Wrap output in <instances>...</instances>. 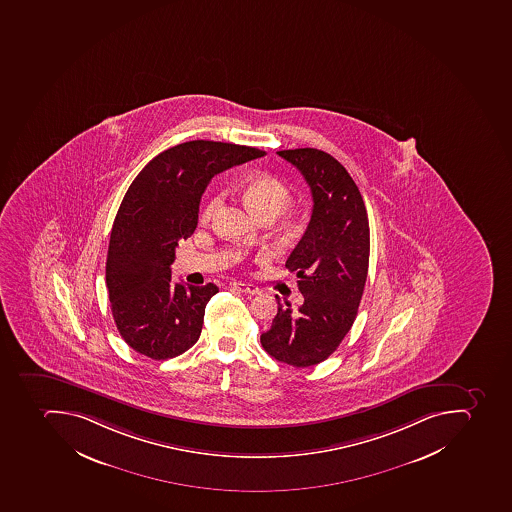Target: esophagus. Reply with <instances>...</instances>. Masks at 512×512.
<instances>
[{
	"label": "esophagus",
	"mask_w": 512,
	"mask_h": 512,
	"mask_svg": "<svg viewBox=\"0 0 512 512\" xmlns=\"http://www.w3.org/2000/svg\"><path fill=\"white\" fill-rule=\"evenodd\" d=\"M231 287L236 289V291L242 292V294H260V289L254 284H246V283H231Z\"/></svg>",
	"instance_id": "esophagus-1"
}]
</instances>
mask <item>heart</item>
<instances>
[{
	"label": "heart",
	"mask_w": 512,
	"mask_h": 512,
	"mask_svg": "<svg viewBox=\"0 0 512 512\" xmlns=\"http://www.w3.org/2000/svg\"><path fill=\"white\" fill-rule=\"evenodd\" d=\"M242 197L246 201L247 207L257 215V217L274 218L279 217L284 210L291 205L292 193L283 181L270 175L252 176L242 186ZM220 196L210 197L202 207L201 218L209 221L215 215L218 207H220ZM294 218L287 220V225H294Z\"/></svg>",
	"instance_id": "obj_1"
}]
</instances>
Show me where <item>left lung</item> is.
Segmentation results:
<instances>
[{
    "mask_svg": "<svg viewBox=\"0 0 512 512\" xmlns=\"http://www.w3.org/2000/svg\"><path fill=\"white\" fill-rule=\"evenodd\" d=\"M307 181L310 223L286 262L299 278L303 303L279 302L271 328L260 336L265 352L308 368L336 352L355 321L369 265V221L360 189L339 160L319 149L278 151Z\"/></svg>",
    "mask_w": 512,
    "mask_h": 512,
    "instance_id": "obj_1",
    "label": "left lung"
}]
</instances>
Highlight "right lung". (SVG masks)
Returning a JSON list of instances; mask_svg holds the SVG:
<instances>
[{"mask_svg": "<svg viewBox=\"0 0 512 512\" xmlns=\"http://www.w3.org/2000/svg\"><path fill=\"white\" fill-rule=\"evenodd\" d=\"M262 156L257 148L196 139L160 152L130 184L112 226L106 284L115 326L136 352L168 360L196 344L218 287L172 283L176 246L194 233L213 176Z\"/></svg>", "mask_w": 512, "mask_h": 512, "instance_id": "right-lung-1", "label": "right lung"}]
</instances>
